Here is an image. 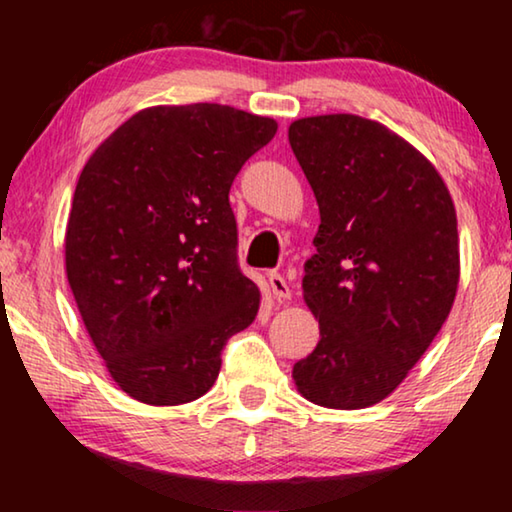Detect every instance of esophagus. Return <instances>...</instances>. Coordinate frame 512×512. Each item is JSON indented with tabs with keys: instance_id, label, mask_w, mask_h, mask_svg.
Listing matches in <instances>:
<instances>
[{
	"instance_id": "1",
	"label": "esophagus",
	"mask_w": 512,
	"mask_h": 512,
	"mask_svg": "<svg viewBox=\"0 0 512 512\" xmlns=\"http://www.w3.org/2000/svg\"><path fill=\"white\" fill-rule=\"evenodd\" d=\"M268 282H270L272 296H275L279 303H286V300H291V284L286 282V279L279 275V272H270Z\"/></svg>"
}]
</instances>
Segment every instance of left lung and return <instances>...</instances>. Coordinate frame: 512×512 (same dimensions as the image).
<instances>
[{"label": "left lung", "instance_id": "8db88e82", "mask_svg": "<svg viewBox=\"0 0 512 512\" xmlns=\"http://www.w3.org/2000/svg\"><path fill=\"white\" fill-rule=\"evenodd\" d=\"M289 144L321 219L303 277L321 338L293 382L321 408H370L408 377L454 305L452 195L422 151L370 118H298Z\"/></svg>", "mask_w": 512, "mask_h": 512}]
</instances>
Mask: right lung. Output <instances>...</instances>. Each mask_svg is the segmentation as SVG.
Listing matches in <instances>:
<instances>
[{
    "mask_svg": "<svg viewBox=\"0 0 512 512\" xmlns=\"http://www.w3.org/2000/svg\"><path fill=\"white\" fill-rule=\"evenodd\" d=\"M277 121L223 104L146 107L93 151L65 233L67 282L111 380L146 405L205 396L261 289L237 268L228 193Z\"/></svg>",
    "mask_w": 512,
    "mask_h": 512,
    "instance_id": "1",
    "label": "right lung"
}]
</instances>
